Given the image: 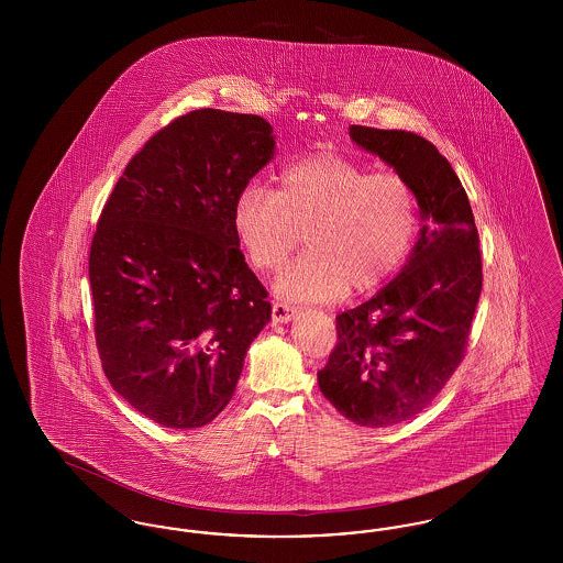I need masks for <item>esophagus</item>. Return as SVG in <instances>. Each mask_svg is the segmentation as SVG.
<instances>
[{
	"instance_id": "obj_1",
	"label": "esophagus",
	"mask_w": 563,
	"mask_h": 563,
	"mask_svg": "<svg viewBox=\"0 0 563 563\" xmlns=\"http://www.w3.org/2000/svg\"><path fill=\"white\" fill-rule=\"evenodd\" d=\"M295 314H297V308H294L291 303H285V301H274L272 303V321L276 324L294 321Z\"/></svg>"
}]
</instances>
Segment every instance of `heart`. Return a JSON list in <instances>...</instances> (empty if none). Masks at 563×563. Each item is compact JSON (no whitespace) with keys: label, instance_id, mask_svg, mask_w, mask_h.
Returning <instances> with one entry per match:
<instances>
[{"label":"heart","instance_id":"heart-1","mask_svg":"<svg viewBox=\"0 0 563 563\" xmlns=\"http://www.w3.org/2000/svg\"><path fill=\"white\" fill-rule=\"evenodd\" d=\"M232 225L262 272L283 268L306 232L310 251L276 289L294 301H324L346 287L372 291L401 266L418 230V200L397 173H369L342 154L317 152L283 166L276 189L246 184Z\"/></svg>","mask_w":563,"mask_h":563}]
</instances>
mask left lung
Listing matches in <instances>:
<instances>
[{"mask_svg":"<svg viewBox=\"0 0 563 563\" xmlns=\"http://www.w3.org/2000/svg\"><path fill=\"white\" fill-rule=\"evenodd\" d=\"M350 139L411 186L422 228L401 272L338 314V344L319 388L344 418L382 429L413 418L464 358L482 295V253L468 196L424 136L350 126Z\"/></svg>","mask_w":563,"mask_h":563,"instance_id":"left-lung-1","label":"left lung"}]
</instances>
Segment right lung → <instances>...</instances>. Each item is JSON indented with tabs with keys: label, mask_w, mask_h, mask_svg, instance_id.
I'll list each match as a JSON object with an SVG mask.
<instances>
[{
	"label": "right lung",
	"mask_w": 563,
	"mask_h": 563,
	"mask_svg": "<svg viewBox=\"0 0 563 563\" xmlns=\"http://www.w3.org/2000/svg\"><path fill=\"white\" fill-rule=\"evenodd\" d=\"M274 150L260 115L189 111L143 145L103 207L88 260L97 349L113 390L166 429L223 411L272 317L232 209Z\"/></svg>",
	"instance_id": "right-lung-1"
}]
</instances>
